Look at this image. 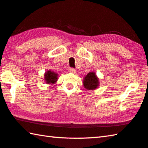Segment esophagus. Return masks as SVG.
Instances as JSON below:
<instances>
[{"label": "esophagus", "mask_w": 148, "mask_h": 148, "mask_svg": "<svg viewBox=\"0 0 148 148\" xmlns=\"http://www.w3.org/2000/svg\"><path fill=\"white\" fill-rule=\"evenodd\" d=\"M69 72H71V73H76V71L74 68H70L69 69Z\"/></svg>", "instance_id": "esophagus-1"}]
</instances>
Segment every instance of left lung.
Returning <instances> with one entry per match:
<instances>
[{"instance_id": "8db88e82", "label": "left lung", "mask_w": 148, "mask_h": 148, "mask_svg": "<svg viewBox=\"0 0 148 148\" xmlns=\"http://www.w3.org/2000/svg\"><path fill=\"white\" fill-rule=\"evenodd\" d=\"M84 87L87 90L96 89L99 86V79L94 72H89L85 77L84 80Z\"/></svg>"}]
</instances>
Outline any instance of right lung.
Returning <instances> with one entry per match:
<instances>
[{"instance_id": "1", "label": "right lung", "mask_w": 148, "mask_h": 148, "mask_svg": "<svg viewBox=\"0 0 148 148\" xmlns=\"http://www.w3.org/2000/svg\"><path fill=\"white\" fill-rule=\"evenodd\" d=\"M45 80L47 84H54L57 79V74L51 71H47L46 72Z\"/></svg>"}]
</instances>
